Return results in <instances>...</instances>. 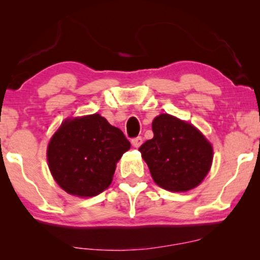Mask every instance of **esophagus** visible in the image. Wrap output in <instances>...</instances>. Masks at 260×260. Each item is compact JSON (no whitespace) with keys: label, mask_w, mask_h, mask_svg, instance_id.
<instances>
[{"label":"esophagus","mask_w":260,"mask_h":260,"mask_svg":"<svg viewBox=\"0 0 260 260\" xmlns=\"http://www.w3.org/2000/svg\"><path fill=\"white\" fill-rule=\"evenodd\" d=\"M131 143H133V145L135 148H138L140 147V145L143 143V138H142L141 136H138V137H135L133 141H131Z\"/></svg>","instance_id":"34e87169"}]
</instances>
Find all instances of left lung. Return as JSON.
<instances>
[{
    "label": "left lung",
    "instance_id": "1",
    "mask_svg": "<svg viewBox=\"0 0 260 260\" xmlns=\"http://www.w3.org/2000/svg\"><path fill=\"white\" fill-rule=\"evenodd\" d=\"M154 137L138 150L152 179L163 189H193L207 175L213 159L209 142L197 127L176 117L162 113L152 122Z\"/></svg>",
    "mask_w": 260,
    "mask_h": 260
}]
</instances>
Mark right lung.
<instances>
[{
  "label": "right lung",
  "mask_w": 260,
  "mask_h": 260,
  "mask_svg": "<svg viewBox=\"0 0 260 260\" xmlns=\"http://www.w3.org/2000/svg\"><path fill=\"white\" fill-rule=\"evenodd\" d=\"M130 145L122 130L98 113L67 119L48 144V167L69 194L94 197L111 184L116 163Z\"/></svg>",
  "instance_id": "obj_1"
}]
</instances>
